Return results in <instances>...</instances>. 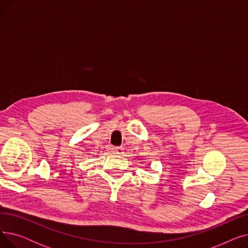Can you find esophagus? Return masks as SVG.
<instances>
[{"label": "esophagus", "mask_w": 248, "mask_h": 248, "mask_svg": "<svg viewBox=\"0 0 248 248\" xmlns=\"http://www.w3.org/2000/svg\"><path fill=\"white\" fill-rule=\"evenodd\" d=\"M111 150H112L113 154H116V155H123V153H124V149L121 147H113Z\"/></svg>", "instance_id": "esophagus-1"}]
</instances>
